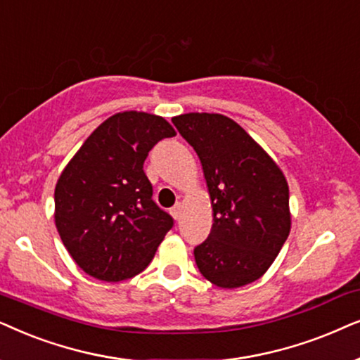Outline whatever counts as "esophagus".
Returning a JSON list of instances; mask_svg holds the SVG:
<instances>
[{
	"label": "esophagus",
	"mask_w": 360,
	"mask_h": 360,
	"mask_svg": "<svg viewBox=\"0 0 360 360\" xmlns=\"http://www.w3.org/2000/svg\"><path fill=\"white\" fill-rule=\"evenodd\" d=\"M181 210H183V205H181V204H176L174 207L171 209V215L174 217V220L181 219Z\"/></svg>",
	"instance_id": "obj_1"
}]
</instances>
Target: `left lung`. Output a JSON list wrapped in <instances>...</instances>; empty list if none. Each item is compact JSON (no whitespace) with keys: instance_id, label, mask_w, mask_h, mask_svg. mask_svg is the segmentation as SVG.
Returning <instances> with one entry per match:
<instances>
[{"instance_id":"obj_1","label":"left lung","mask_w":360,"mask_h":360,"mask_svg":"<svg viewBox=\"0 0 360 360\" xmlns=\"http://www.w3.org/2000/svg\"><path fill=\"white\" fill-rule=\"evenodd\" d=\"M172 123L198 153L212 205L209 238L194 248L199 271L219 288L250 285L265 275L290 236L283 171L225 115L184 113Z\"/></svg>"}]
</instances>
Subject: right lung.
Segmentation results:
<instances>
[{
  "label": "right lung",
  "instance_id": "right-lung-1",
  "mask_svg": "<svg viewBox=\"0 0 360 360\" xmlns=\"http://www.w3.org/2000/svg\"><path fill=\"white\" fill-rule=\"evenodd\" d=\"M174 135V128L158 115L115 113L95 128L60 172L56 227L87 275L115 283L150 265L172 217L151 199L143 162L158 141Z\"/></svg>",
  "mask_w": 360,
  "mask_h": 360
}]
</instances>
